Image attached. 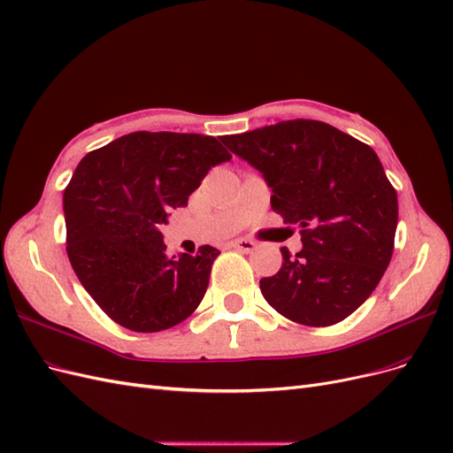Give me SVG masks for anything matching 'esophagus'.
Returning a JSON list of instances; mask_svg holds the SVG:
<instances>
[{
  "instance_id": "esophagus-1",
  "label": "esophagus",
  "mask_w": 453,
  "mask_h": 453,
  "mask_svg": "<svg viewBox=\"0 0 453 453\" xmlns=\"http://www.w3.org/2000/svg\"><path fill=\"white\" fill-rule=\"evenodd\" d=\"M230 248H234V250H238V251H243V253H251L255 248H257V243L255 242H251V240H234V242H230L228 243Z\"/></svg>"
}]
</instances>
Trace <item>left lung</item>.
<instances>
[{
  "mask_svg": "<svg viewBox=\"0 0 453 453\" xmlns=\"http://www.w3.org/2000/svg\"><path fill=\"white\" fill-rule=\"evenodd\" d=\"M223 143L263 173L272 210L296 225L303 250L281 248L266 303L300 325L346 319L372 295L393 255L396 193L378 155L321 120H283Z\"/></svg>",
  "mask_w": 453,
  "mask_h": 453,
  "instance_id": "obj_1",
  "label": "left lung"
}]
</instances>
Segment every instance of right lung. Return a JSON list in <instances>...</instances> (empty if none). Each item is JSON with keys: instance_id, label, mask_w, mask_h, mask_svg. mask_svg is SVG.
Masks as SVG:
<instances>
[{"instance_id": "1", "label": "right lung", "mask_w": 453, "mask_h": 453, "mask_svg": "<svg viewBox=\"0 0 453 453\" xmlns=\"http://www.w3.org/2000/svg\"><path fill=\"white\" fill-rule=\"evenodd\" d=\"M232 155L213 135L132 132L79 162L64 190L67 257L81 285L115 323L158 333L205 295L219 251L170 257L160 225Z\"/></svg>"}]
</instances>
